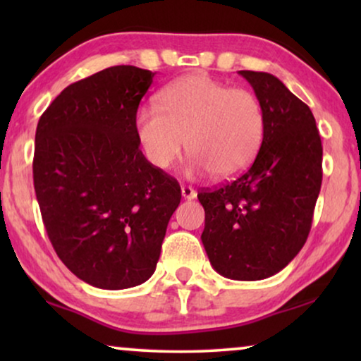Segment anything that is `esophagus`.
<instances>
[{
  "mask_svg": "<svg viewBox=\"0 0 361 361\" xmlns=\"http://www.w3.org/2000/svg\"><path fill=\"white\" fill-rule=\"evenodd\" d=\"M180 190H182V197H184V199H187V200H192V199H195V197H197V192L192 189L190 185H182Z\"/></svg>",
  "mask_w": 361,
  "mask_h": 361,
  "instance_id": "1",
  "label": "esophagus"
}]
</instances>
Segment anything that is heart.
I'll return each instance as SVG.
<instances>
[{
  "mask_svg": "<svg viewBox=\"0 0 361 361\" xmlns=\"http://www.w3.org/2000/svg\"><path fill=\"white\" fill-rule=\"evenodd\" d=\"M264 108L248 88H231L209 75H187L159 93V106L135 116V133L146 159L166 171L185 147L194 174L230 179L255 159L264 135Z\"/></svg>",
  "mask_w": 361,
  "mask_h": 361,
  "instance_id": "b5f03b06",
  "label": "heart"
}]
</instances>
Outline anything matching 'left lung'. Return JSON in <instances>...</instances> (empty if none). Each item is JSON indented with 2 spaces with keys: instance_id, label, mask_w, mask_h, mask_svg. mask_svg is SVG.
Returning a JSON list of instances; mask_svg holds the SVG:
<instances>
[{
  "instance_id": "1",
  "label": "left lung",
  "mask_w": 361,
  "mask_h": 361,
  "mask_svg": "<svg viewBox=\"0 0 361 361\" xmlns=\"http://www.w3.org/2000/svg\"><path fill=\"white\" fill-rule=\"evenodd\" d=\"M264 108L263 142L233 182L199 192L202 243L216 273L258 281L286 268L307 240L322 184V141L310 108L279 78L240 71Z\"/></svg>"
}]
</instances>
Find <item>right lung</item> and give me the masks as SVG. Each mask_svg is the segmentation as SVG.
Here are the masks:
<instances>
[{
	"label": "right lung",
	"mask_w": 361,
	"mask_h": 361,
	"mask_svg": "<svg viewBox=\"0 0 361 361\" xmlns=\"http://www.w3.org/2000/svg\"><path fill=\"white\" fill-rule=\"evenodd\" d=\"M152 77L108 67L63 88L37 123L32 177L47 236L62 263L100 289L151 278L180 202L179 182L136 140Z\"/></svg>",
	"instance_id": "obj_1"
}]
</instances>
